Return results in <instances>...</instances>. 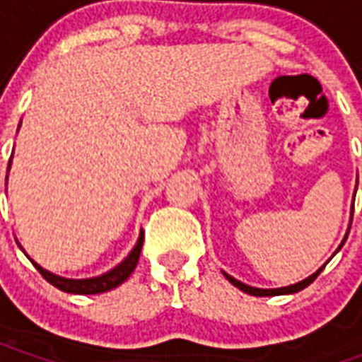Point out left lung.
<instances>
[{
    "label": "left lung",
    "mask_w": 362,
    "mask_h": 362,
    "mask_svg": "<svg viewBox=\"0 0 362 362\" xmlns=\"http://www.w3.org/2000/svg\"><path fill=\"white\" fill-rule=\"evenodd\" d=\"M357 184H358V180H357ZM355 194H357V188H355ZM351 219H353V209H351ZM349 228H351V225H349ZM349 228H347V233H345V236H343L341 244L337 246V250H335V252L341 250V246H343V244H345V240H347V235H349ZM326 264H327V262H326ZM326 264H324V266L320 267V269H316V272L312 273V275H308L306 279L298 281V283H295V285H288V287H279V288H258V287H250V285H246V283H243V281L235 279V277H233V275H228V273L223 272V275H225V277H227V279L230 281V283H233L235 287H238V288H240V291H244V293H248V295H254V296L293 295V293H298V291H303L304 287H308V285H310L312 281L316 279V277H318L320 273H322V269L326 267Z\"/></svg>",
    "instance_id": "left-lung-1"
}]
</instances>
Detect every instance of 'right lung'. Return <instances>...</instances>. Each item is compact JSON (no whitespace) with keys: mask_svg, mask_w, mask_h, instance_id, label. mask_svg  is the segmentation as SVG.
<instances>
[{"mask_svg":"<svg viewBox=\"0 0 362 362\" xmlns=\"http://www.w3.org/2000/svg\"><path fill=\"white\" fill-rule=\"evenodd\" d=\"M9 168H11V160H9V166H7V173H9ZM141 246H143V230L139 233V238H137V243H135L134 250L129 252L126 258L119 262L118 266L112 267L110 272L103 273V275L87 277V279H69V277H62V275H56V273L44 269L42 266H38L35 259H30V262H33V266H35L38 272L42 273L44 279L48 281V283H52L54 287H58L59 291H64V293H74V295H98V293H106V291H110V288H116L118 285H122V283H124L132 273H134L135 266H137V262H139ZM21 250H23V248H21Z\"/></svg>","mask_w":362,"mask_h":362,"instance_id":"right-lung-1","label":"right lung"}]
</instances>
